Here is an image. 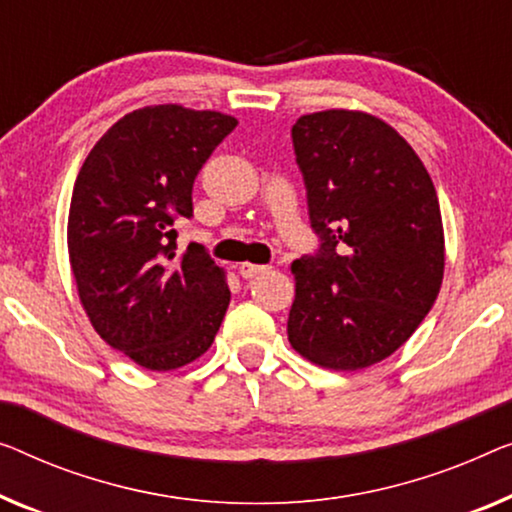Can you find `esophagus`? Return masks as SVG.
Listing matches in <instances>:
<instances>
[{"instance_id": "obj_1", "label": "esophagus", "mask_w": 512, "mask_h": 512, "mask_svg": "<svg viewBox=\"0 0 512 512\" xmlns=\"http://www.w3.org/2000/svg\"><path fill=\"white\" fill-rule=\"evenodd\" d=\"M264 271H266V266H262V264H250V262L239 264V276L246 278V280L255 278V276H259V273H264Z\"/></svg>"}]
</instances>
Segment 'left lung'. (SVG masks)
Listing matches in <instances>:
<instances>
[{
  "label": "left lung",
  "mask_w": 512,
  "mask_h": 512,
  "mask_svg": "<svg viewBox=\"0 0 512 512\" xmlns=\"http://www.w3.org/2000/svg\"><path fill=\"white\" fill-rule=\"evenodd\" d=\"M292 142L322 243L292 264L289 345L329 370L370 368L437 301L446 259L437 190L409 142L368 112L303 114Z\"/></svg>",
  "instance_id": "1"
}]
</instances>
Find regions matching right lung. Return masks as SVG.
Here are the masks:
<instances>
[{"instance_id":"1","label":"right lung","mask_w":512,"mask_h":512,"mask_svg":"<svg viewBox=\"0 0 512 512\" xmlns=\"http://www.w3.org/2000/svg\"><path fill=\"white\" fill-rule=\"evenodd\" d=\"M234 117L147 105L121 117L89 151L68 211V259L91 326L147 370L193 363L230 305L225 269L174 220L193 216V183Z\"/></svg>"}]
</instances>
